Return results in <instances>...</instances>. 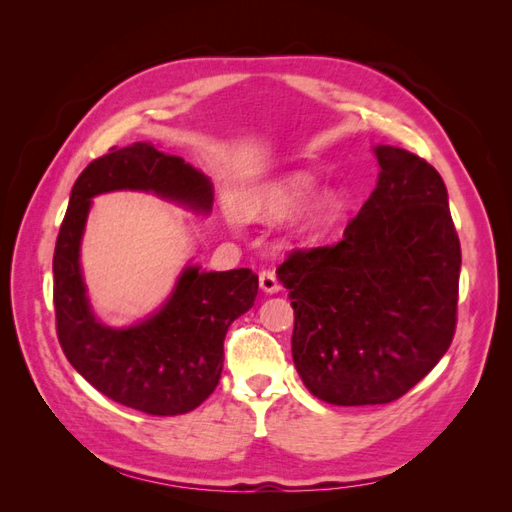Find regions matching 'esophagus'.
I'll list each match as a JSON object with an SVG mask.
<instances>
[{"label":"esophagus","instance_id":"34e87169","mask_svg":"<svg viewBox=\"0 0 512 512\" xmlns=\"http://www.w3.org/2000/svg\"><path fill=\"white\" fill-rule=\"evenodd\" d=\"M258 280H260V288L265 292H277L280 290V280H277V275L273 269H262L258 273Z\"/></svg>","mask_w":512,"mask_h":512}]
</instances>
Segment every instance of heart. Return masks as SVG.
Returning <instances> with one entry per match:
<instances>
[{"instance_id":"obj_1","label":"heart","mask_w":512,"mask_h":512,"mask_svg":"<svg viewBox=\"0 0 512 512\" xmlns=\"http://www.w3.org/2000/svg\"><path fill=\"white\" fill-rule=\"evenodd\" d=\"M314 188V179L305 173H294L280 181H273L265 188L258 190L250 200L245 203V211L250 215H284L299 207L307 194ZM335 209V198L324 194L318 198V203L312 209V220H322Z\"/></svg>"}]
</instances>
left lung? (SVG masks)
Segmentation results:
<instances>
[{
  "instance_id": "1",
  "label": "left lung",
  "mask_w": 512,
  "mask_h": 512,
  "mask_svg": "<svg viewBox=\"0 0 512 512\" xmlns=\"http://www.w3.org/2000/svg\"><path fill=\"white\" fill-rule=\"evenodd\" d=\"M374 194L333 245L297 247L277 267L294 307L292 359L335 406L391 404L453 342L461 247L440 173L376 147Z\"/></svg>"
}]
</instances>
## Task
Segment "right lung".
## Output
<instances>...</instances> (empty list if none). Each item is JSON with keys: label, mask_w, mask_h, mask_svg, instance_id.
<instances>
[{"label": "right lung", "mask_w": 512, "mask_h": 512, "mask_svg": "<svg viewBox=\"0 0 512 512\" xmlns=\"http://www.w3.org/2000/svg\"><path fill=\"white\" fill-rule=\"evenodd\" d=\"M111 190H145L211 207V183L200 170L151 143L111 147L76 179L53 254V303L61 350L70 365L108 399L153 416L198 408L215 391L228 327L254 305L252 269L203 273L185 269L156 316L130 329H108L85 297L79 245L91 198Z\"/></svg>", "instance_id": "right-lung-1"}]
</instances>
